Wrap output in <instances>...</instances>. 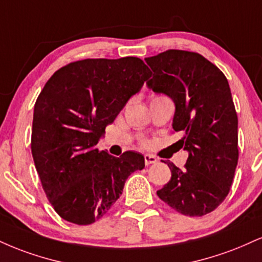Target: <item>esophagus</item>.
<instances>
[{"instance_id": "1", "label": "esophagus", "mask_w": 262, "mask_h": 262, "mask_svg": "<svg viewBox=\"0 0 262 262\" xmlns=\"http://www.w3.org/2000/svg\"><path fill=\"white\" fill-rule=\"evenodd\" d=\"M144 160H145V165L149 166V165H152V163H156L157 162V159L154 155H150V154H146V155L144 156Z\"/></svg>"}]
</instances>
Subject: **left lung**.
Returning <instances> with one entry per match:
<instances>
[{
    "label": "left lung",
    "instance_id": "8db88e82",
    "mask_svg": "<svg viewBox=\"0 0 262 262\" xmlns=\"http://www.w3.org/2000/svg\"><path fill=\"white\" fill-rule=\"evenodd\" d=\"M146 85L174 102L172 127L188 160L184 169L165 162L172 177L157 195L185 216H204L226 199L238 163V117L225 74L196 52L168 50L145 58Z\"/></svg>",
    "mask_w": 262,
    "mask_h": 262
}]
</instances>
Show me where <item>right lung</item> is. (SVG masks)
<instances>
[{"label": "right lung", "instance_id": "1", "mask_svg": "<svg viewBox=\"0 0 262 262\" xmlns=\"http://www.w3.org/2000/svg\"><path fill=\"white\" fill-rule=\"evenodd\" d=\"M138 57L88 58L59 68L34 107L31 154L56 212L75 225H91L108 212L141 154L115 157L96 145L132 96L150 78Z\"/></svg>", "mask_w": 262, "mask_h": 262}]
</instances>
